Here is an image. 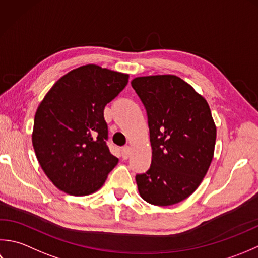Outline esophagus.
Here are the masks:
<instances>
[{
  "mask_svg": "<svg viewBox=\"0 0 258 258\" xmlns=\"http://www.w3.org/2000/svg\"><path fill=\"white\" fill-rule=\"evenodd\" d=\"M130 154H131V148H130V147H129V146H125V147H123L122 150H121L122 158H123V159H128V158H129V156H130Z\"/></svg>",
  "mask_w": 258,
  "mask_h": 258,
  "instance_id": "obj_1",
  "label": "esophagus"
}]
</instances>
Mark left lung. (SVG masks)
Returning <instances> with one entry per match:
<instances>
[{"instance_id": "1", "label": "left lung", "mask_w": 258, "mask_h": 258, "mask_svg": "<svg viewBox=\"0 0 258 258\" xmlns=\"http://www.w3.org/2000/svg\"><path fill=\"white\" fill-rule=\"evenodd\" d=\"M131 86L148 115L151 165L137 175L141 198L170 206L188 198L212 164L216 124L202 94L172 75L137 77Z\"/></svg>"}]
</instances>
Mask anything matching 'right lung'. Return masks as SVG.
Masks as SVG:
<instances>
[{
    "mask_svg": "<svg viewBox=\"0 0 258 258\" xmlns=\"http://www.w3.org/2000/svg\"><path fill=\"white\" fill-rule=\"evenodd\" d=\"M129 75L97 64L61 77L34 115L32 144L53 185L72 196H88L103 186L118 164L106 144L103 110L127 86Z\"/></svg>",
    "mask_w": 258,
    "mask_h": 258,
    "instance_id": "add662e5",
    "label": "right lung"
}]
</instances>
